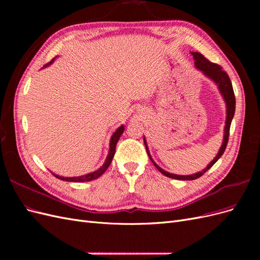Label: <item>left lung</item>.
Returning <instances> with one entry per match:
<instances>
[{
    "instance_id": "left-lung-1",
    "label": "left lung",
    "mask_w": 260,
    "mask_h": 260,
    "mask_svg": "<svg viewBox=\"0 0 260 260\" xmlns=\"http://www.w3.org/2000/svg\"><path fill=\"white\" fill-rule=\"evenodd\" d=\"M192 55L194 57V62H195V66L196 68H199L201 72L207 76L209 79H211L214 81L217 85H218V89L221 93L222 98L224 99L225 102V105H226V119H225V125H224V136H223V142L221 147H220L219 152L217 154V156L214 158V160H211L205 169H203L200 172H196L194 175H190V176H179V175H174V174H169V172L165 171L164 169H161L158 165H157L153 159L151 155H149L148 152V148L145 142V139H144V144L146 147V152L147 155L149 157V159L154 164V166L158 169L164 176L172 178V179H177V180H195L200 177H202L205 172L210 169L212 166H214V164L220 158V157L222 156V154L225 151V147L228 144V141H229V133H230V125H231V121L233 119V116H234V112H235V96H234V92H233V88H232V83L229 76L225 72H223L222 68L220 67L219 65L215 64V62H211L209 61L206 57H204V55H202L201 53L198 52H192Z\"/></svg>"
}]
</instances>
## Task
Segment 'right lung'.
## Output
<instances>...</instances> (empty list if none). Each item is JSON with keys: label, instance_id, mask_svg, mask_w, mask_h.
Listing matches in <instances>:
<instances>
[{"label": "right lung", "instance_id": "add662e5", "mask_svg": "<svg viewBox=\"0 0 260 260\" xmlns=\"http://www.w3.org/2000/svg\"><path fill=\"white\" fill-rule=\"evenodd\" d=\"M53 60H54V59H53ZM53 60H51V61L49 62V64H46L45 66H48V65L52 64ZM45 66H44V67H45ZM123 131H124V127H123V125H120V127L118 128V129L115 131V133H114V135L112 136L111 143H109V152H108V155H107V158H106V160H105V162H104L103 166H102L101 168H99L96 171L91 172V174L84 175V176H80V177H73V178L60 177V176L55 175V174H53V172H52L53 176H54V177H56V178H58V179H60V180H62V181H69V182H84V181H92V180H95V179H98L99 177H101L102 175L104 174V172L106 171V169L109 167V165H111V162H112V160H113V157H114V155H115V151H116V145H117V142H118V140H119L120 136H121L122 133H123Z\"/></svg>", "mask_w": 260, "mask_h": 260}]
</instances>
